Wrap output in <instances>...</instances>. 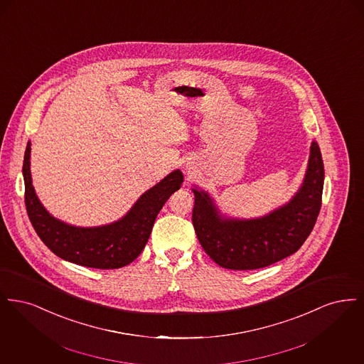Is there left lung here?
Masks as SVG:
<instances>
[{
	"mask_svg": "<svg viewBox=\"0 0 364 364\" xmlns=\"http://www.w3.org/2000/svg\"><path fill=\"white\" fill-rule=\"evenodd\" d=\"M325 169L312 141L309 169L301 188L284 208L250 220L223 218L208 193L193 190L192 224L208 257L230 270H254L294 254L310 236L322 206Z\"/></svg>",
	"mask_w": 364,
	"mask_h": 364,
	"instance_id": "1",
	"label": "left lung"
}]
</instances>
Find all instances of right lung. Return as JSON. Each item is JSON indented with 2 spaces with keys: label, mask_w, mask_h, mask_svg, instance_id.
I'll list each match as a JSON object with an SVG mask.
<instances>
[{
  "label": "right lung",
  "mask_w": 364,
  "mask_h": 364,
  "mask_svg": "<svg viewBox=\"0 0 364 364\" xmlns=\"http://www.w3.org/2000/svg\"><path fill=\"white\" fill-rule=\"evenodd\" d=\"M30 153L28 141L23 161L24 202L35 232L53 254L85 267L119 269L136 259L150 237L159 210L183 183V173L174 171L143 193L120 221L98 228H76L55 220L38 200L31 183Z\"/></svg>",
  "instance_id": "obj_1"
}]
</instances>
